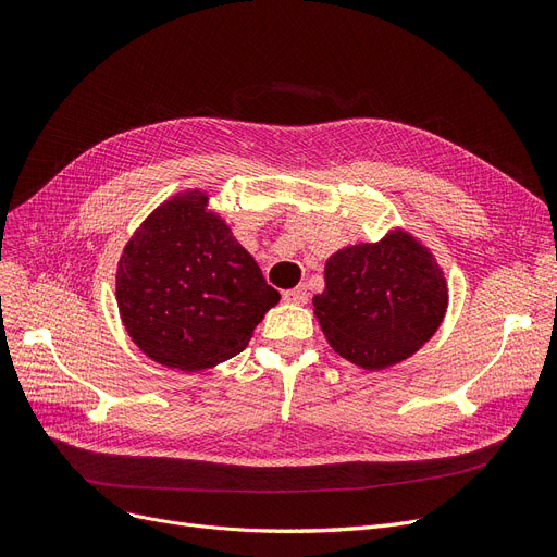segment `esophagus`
<instances>
[{
  "instance_id": "34e87169",
  "label": "esophagus",
  "mask_w": 557,
  "mask_h": 557,
  "mask_svg": "<svg viewBox=\"0 0 557 557\" xmlns=\"http://www.w3.org/2000/svg\"><path fill=\"white\" fill-rule=\"evenodd\" d=\"M283 299L287 301V304H297V306H304V304H308V293H306V287H293V289H285L283 293Z\"/></svg>"
}]
</instances>
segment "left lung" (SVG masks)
<instances>
[{
	"label": "left lung",
	"mask_w": 557,
	"mask_h": 557,
	"mask_svg": "<svg viewBox=\"0 0 557 557\" xmlns=\"http://www.w3.org/2000/svg\"><path fill=\"white\" fill-rule=\"evenodd\" d=\"M324 281L314 317L331 347L364 369L410 358L440 329L448 304L433 253L404 231L339 249L326 260Z\"/></svg>",
	"instance_id": "left-lung-1"
}]
</instances>
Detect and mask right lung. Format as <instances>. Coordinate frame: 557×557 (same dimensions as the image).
Masks as SVG:
<instances>
[{"mask_svg":"<svg viewBox=\"0 0 557 557\" xmlns=\"http://www.w3.org/2000/svg\"><path fill=\"white\" fill-rule=\"evenodd\" d=\"M188 190L158 206L117 264V306L138 347L156 362L199 372L240 354L281 295L251 253Z\"/></svg>","mask_w":557,"mask_h":557,"instance_id":"add662e5","label":"right lung"}]
</instances>
